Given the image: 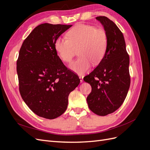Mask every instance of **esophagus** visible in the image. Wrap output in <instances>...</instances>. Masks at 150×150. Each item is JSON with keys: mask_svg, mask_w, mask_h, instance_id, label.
Wrapping results in <instances>:
<instances>
[{"mask_svg": "<svg viewBox=\"0 0 150 150\" xmlns=\"http://www.w3.org/2000/svg\"><path fill=\"white\" fill-rule=\"evenodd\" d=\"M79 79H80V82L81 83H83V78H84V76H79Z\"/></svg>", "mask_w": 150, "mask_h": 150, "instance_id": "1", "label": "esophagus"}]
</instances>
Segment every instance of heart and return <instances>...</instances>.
Wrapping results in <instances>:
<instances>
[{"label":"heart","instance_id":"b5f03b06","mask_svg":"<svg viewBox=\"0 0 150 150\" xmlns=\"http://www.w3.org/2000/svg\"><path fill=\"white\" fill-rule=\"evenodd\" d=\"M66 38L56 39L54 47L59 57L64 62H71L78 50L79 57L69 65V68L77 74L88 71L91 66L98 64L105 56L108 45L106 31L94 26L79 24L67 32Z\"/></svg>","mask_w":150,"mask_h":150}]
</instances>
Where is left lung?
<instances>
[{
	"label": "left lung",
	"mask_w": 150,
	"mask_h": 150,
	"mask_svg": "<svg viewBox=\"0 0 150 150\" xmlns=\"http://www.w3.org/2000/svg\"><path fill=\"white\" fill-rule=\"evenodd\" d=\"M96 19L108 35L106 52L98 66L84 81L91 86L87 97L89 108L99 116L115 112L123 103L130 86L129 57L124 36L117 26L105 16Z\"/></svg>",
	"instance_id": "1"
}]
</instances>
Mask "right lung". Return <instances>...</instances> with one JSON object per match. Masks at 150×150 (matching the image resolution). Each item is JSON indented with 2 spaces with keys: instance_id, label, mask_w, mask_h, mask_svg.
<instances>
[{
  "instance_id": "1",
  "label": "right lung",
  "mask_w": 150,
  "mask_h": 150,
  "mask_svg": "<svg viewBox=\"0 0 150 150\" xmlns=\"http://www.w3.org/2000/svg\"><path fill=\"white\" fill-rule=\"evenodd\" d=\"M72 25L40 24L22 43L17 61L21 97L31 111L52 120L66 110L68 96L80 83L63 64L54 44Z\"/></svg>"
}]
</instances>
